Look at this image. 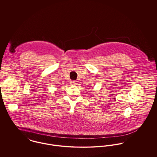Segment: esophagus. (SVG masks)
<instances>
[{"label":"esophagus","mask_w":157,"mask_h":157,"mask_svg":"<svg viewBox=\"0 0 157 157\" xmlns=\"http://www.w3.org/2000/svg\"><path fill=\"white\" fill-rule=\"evenodd\" d=\"M71 84L72 85H74L75 84V81H71Z\"/></svg>","instance_id":"1"}]
</instances>
